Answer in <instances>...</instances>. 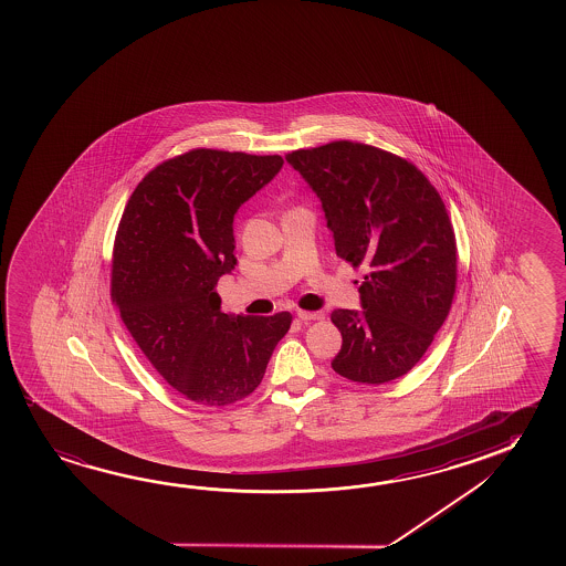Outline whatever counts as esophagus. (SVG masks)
Returning <instances> with one entry per match:
<instances>
[{"instance_id":"esophagus-1","label":"esophagus","mask_w":566,"mask_h":566,"mask_svg":"<svg viewBox=\"0 0 566 566\" xmlns=\"http://www.w3.org/2000/svg\"><path fill=\"white\" fill-rule=\"evenodd\" d=\"M297 317L304 319V322H317V319H324V312H304V310H297Z\"/></svg>"}]
</instances>
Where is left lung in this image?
I'll use <instances>...</instances> for the list:
<instances>
[{
  "mask_svg": "<svg viewBox=\"0 0 566 566\" xmlns=\"http://www.w3.org/2000/svg\"><path fill=\"white\" fill-rule=\"evenodd\" d=\"M286 161L322 201L337 256L369 274L363 310H335L345 379L382 385L407 375L444 324L455 292V237L444 201L407 159L332 142Z\"/></svg>",
  "mask_w": 566,
  "mask_h": 566,
  "instance_id": "1",
  "label": "left lung"
}]
</instances>
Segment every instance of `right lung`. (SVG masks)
I'll use <instances>...</instances> for the list:
<instances>
[{
    "label": "right lung",
    "mask_w": 566,
    "mask_h": 566,
    "mask_svg": "<svg viewBox=\"0 0 566 566\" xmlns=\"http://www.w3.org/2000/svg\"><path fill=\"white\" fill-rule=\"evenodd\" d=\"M284 159L191 149L151 169L122 214L112 300L139 349L184 397L224 407L264 377L292 315L223 314L217 282L237 266L232 221Z\"/></svg>",
    "instance_id": "obj_1"
}]
</instances>
